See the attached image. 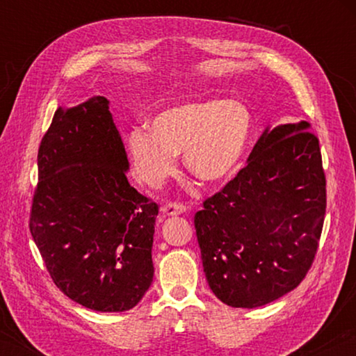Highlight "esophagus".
Instances as JSON below:
<instances>
[{
  "label": "esophagus",
  "mask_w": 356,
  "mask_h": 356,
  "mask_svg": "<svg viewBox=\"0 0 356 356\" xmlns=\"http://www.w3.org/2000/svg\"><path fill=\"white\" fill-rule=\"evenodd\" d=\"M186 212V207L184 204H179V202H170L166 204V206L161 207V213L165 216H174V215H180V213H185Z\"/></svg>",
  "instance_id": "1"
}]
</instances>
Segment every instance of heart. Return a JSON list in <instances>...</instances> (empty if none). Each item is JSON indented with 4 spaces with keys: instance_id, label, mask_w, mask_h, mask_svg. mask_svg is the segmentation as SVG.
I'll return each instance as SVG.
<instances>
[{
    "instance_id": "1",
    "label": "heart",
    "mask_w": 356,
    "mask_h": 356,
    "mask_svg": "<svg viewBox=\"0 0 356 356\" xmlns=\"http://www.w3.org/2000/svg\"><path fill=\"white\" fill-rule=\"evenodd\" d=\"M252 119L236 100L185 102L156 113L150 129L127 135V149L136 172L147 184H160L184 152L193 176L221 184L236 176L250 146Z\"/></svg>"
}]
</instances>
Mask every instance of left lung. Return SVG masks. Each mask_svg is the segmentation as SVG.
Instances as JSON below:
<instances>
[{
    "instance_id": "8db88e82",
    "label": "left lung",
    "mask_w": 356,
    "mask_h": 356,
    "mask_svg": "<svg viewBox=\"0 0 356 356\" xmlns=\"http://www.w3.org/2000/svg\"><path fill=\"white\" fill-rule=\"evenodd\" d=\"M195 215L204 273L232 308H259L293 291L321 240L327 180L306 120L265 129L248 165Z\"/></svg>"
}]
</instances>
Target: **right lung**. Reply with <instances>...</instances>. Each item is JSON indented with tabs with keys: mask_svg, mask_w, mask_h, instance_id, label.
Instances as JSON below:
<instances>
[{
	"mask_svg": "<svg viewBox=\"0 0 356 356\" xmlns=\"http://www.w3.org/2000/svg\"><path fill=\"white\" fill-rule=\"evenodd\" d=\"M38 168L29 231L53 282L84 308H135L154 278L159 206L129 184L110 102L95 95L59 106Z\"/></svg>",
	"mask_w": 356,
	"mask_h": 356,
	"instance_id": "obj_1",
	"label": "right lung"
}]
</instances>
